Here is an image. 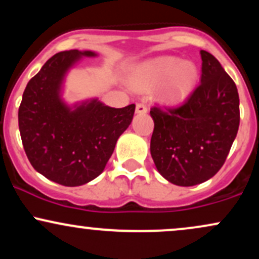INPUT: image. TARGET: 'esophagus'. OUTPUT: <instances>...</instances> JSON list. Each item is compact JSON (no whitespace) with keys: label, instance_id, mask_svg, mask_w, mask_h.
I'll return each instance as SVG.
<instances>
[{"label":"esophagus","instance_id":"esophagus-1","mask_svg":"<svg viewBox=\"0 0 259 259\" xmlns=\"http://www.w3.org/2000/svg\"><path fill=\"white\" fill-rule=\"evenodd\" d=\"M147 112V106L145 105L144 102H140L136 105V113H139V114H144V113Z\"/></svg>","mask_w":259,"mask_h":259}]
</instances>
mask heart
<instances>
[{
    "instance_id": "heart-1",
    "label": "heart",
    "mask_w": 259,
    "mask_h": 259,
    "mask_svg": "<svg viewBox=\"0 0 259 259\" xmlns=\"http://www.w3.org/2000/svg\"><path fill=\"white\" fill-rule=\"evenodd\" d=\"M141 74L147 84L156 85L165 78V99L180 102L190 96L198 81V69L195 63L177 57H160L141 67Z\"/></svg>"
}]
</instances>
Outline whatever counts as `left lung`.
Segmentation results:
<instances>
[{
  "label": "left lung",
  "instance_id": "1",
  "mask_svg": "<svg viewBox=\"0 0 259 259\" xmlns=\"http://www.w3.org/2000/svg\"><path fill=\"white\" fill-rule=\"evenodd\" d=\"M201 84L181 106L150 111L151 156L174 185L194 186L218 173L240 124L239 94L218 59L202 51Z\"/></svg>",
  "mask_w": 259,
  "mask_h": 259
}]
</instances>
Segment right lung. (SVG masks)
<instances>
[{
  "label": "right lung",
  "instance_id": "obj_1",
  "mask_svg": "<svg viewBox=\"0 0 259 259\" xmlns=\"http://www.w3.org/2000/svg\"><path fill=\"white\" fill-rule=\"evenodd\" d=\"M92 51L56 53L30 79L18 111L29 162L47 179L80 186L102 173L119 136L132 123L135 105L112 108L97 99L70 107L62 100L65 74Z\"/></svg>",
  "mask_w": 259,
  "mask_h": 259
}]
</instances>
